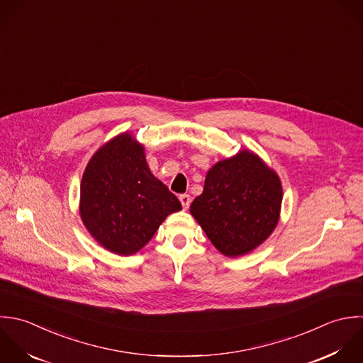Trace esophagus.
<instances>
[{
    "label": "esophagus",
    "mask_w": 363,
    "mask_h": 363,
    "mask_svg": "<svg viewBox=\"0 0 363 363\" xmlns=\"http://www.w3.org/2000/svg\"><path fill=\"white\" fill-rule=\"evenodd\" d=\"M179 201H181V203H182V208L186 211V209L189 208V205H191V196L186 195V194H184V195L179 196Z\"/></svg>",
    "instance_id": "esophagus-1"
}]
</instances>
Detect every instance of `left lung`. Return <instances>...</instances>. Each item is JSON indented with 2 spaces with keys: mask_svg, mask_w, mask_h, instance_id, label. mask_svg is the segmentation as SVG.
<instances>
[{
  "mask_svg": "<svg viewBox=\"0 0 363 363\" xmlns=\"http://www.w3.org/2000/svg\"><path fill=\"white\" fill-rule=\"evenodd\" d=\"M281 202L283 186L277 172L245 148L208 171L203 192L189 211L223 256L240 257L273 233Z\"/></svg>",
  "mask_w": 363,
  "mask_h": 363,
  "instance_id": "8db88e82",
  "label": "left lung"
}]
</instances>
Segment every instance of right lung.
<instances>
[{
  "mask_svg": "<svg viewBox=\"0 0 363 363\" xmlns=\"http://www.w3.org/2000/svg\"><path fill=\"white\" fill-rule=\"evenodd\" d=\"M181 209L178 198L151 174L145 148L131 133L103 144L86 165L80 218L91 238L111 253H137L167 216Z\"/></svg>",
  "mask_w": 363,
  "mask_h": 363,
  "instance_id": "add662e5",
  "label": "right lung"
}]
</instances>
